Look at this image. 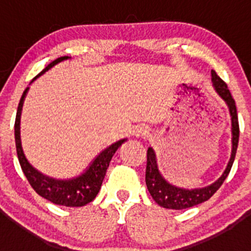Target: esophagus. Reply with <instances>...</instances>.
<instances>
[{
	"label": "esophagus",
	"mask_w": 251,
	"mask_h": 251,
	"mask_svg": "<svg viewBox=\"0 0 251 251\" xmlns=\"http://www.w3.org/2000/svg\"><path fill=\"white\" fill-rule=\"evenodd\" d=\"M147 133V131L146 130H140L137 132V136H144Z\"/></svg>",
	"instance_id": "obj_1"
}]
</instances>
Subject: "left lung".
I'll use <instances>...</instances> for the list:
<instances>
[{"instance_id": "obj_1", "label": "left lung", "mask_w": 251, "mask_h": 251, "mask_svg": "<svg viewBox=\"0 0 251 251\" xmlns=\"http://www.w3.org/2000/svg\"><path fill=\"white\" fill-rule=\"evenodd\" d=\"M211 76L215 88L219 92V95L226 100L227 105L229 108V113H231L232 116V133H233L232 146L233 147H232L231 159H229V163L227 165V169L225 170L224 175L215 183H212L209 187H205V188L191 189V191H188V189H182L171 186L170 183H168L161 177V175L158 171V168H156L155 154H154L153 149L148 148V151H147L146 169L147 188H148L149 193H151V198L155 201V203H158L160 206L166 207V209L182 210L206 201L222 186V183H224L225 179L228 176L229 171H231L232 165H233L235 153H237L238 148V141H239V123H238L237 107H235L233 97H232L231 92H229L228 87H227V83L216 74L215 70L211 72Z\"/></svg>"}]
</instances>
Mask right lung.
<instances>
[{"instance_id": "add662e5", "label": "right lung", "mask_w": 251, "mask_h": 251, "mask_svg": "<svg viewBox=\"0 0 251 251\" xmlns=\"http://www.w3.org/2000/svg\"><path fill=\"white\" fill-rule=\"evenodd\" d=\"M69 57H60L53 60L52 63L47 65L37 76L44 74L47 72L50 68L55 65L57 63L62 62V60L68 59ZM36 76V77H37ZM36 77H34V80ZM27 92V88L23 93L22 98H20L19 105H18L17 116H16V124H14V136H16V147H17V154L18 159H19V164L22 166V170L24 173L25 177L29 181L30 186L34 188L39 196L42 198L47 199V201H52L53 204L63 205V206H83V205L88 204L96 198V196L100 192L102 182L104 179L105 173L109 166V163L118 151L119 147L124 143L126 140H120L116 143L111 144L109 148L103 151L92 165L90 166L85 174L81 175L80 177L74 179H69V181H58V179L50 178V177L44 176L40 174L39 171L35 170L31 165L26 161L24 154H23L22 146H20V136H19V121H20V113H22L23 102H24V97Z\"/></svg>"}]
</instances>
